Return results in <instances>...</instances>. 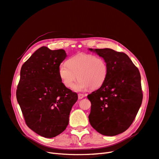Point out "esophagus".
<instances>
[{
  "mask_svg": "<svg viewBox=\"0 0 159 159\" xmlns=\"http://www.w3.org/2000/svg\"><path fill=\"white\" fill-rule=\"evenodd\" d=\"M84 97H85V95L84 94H81V93L78 94V98L79 99H82Z\"/></svg>",
  "mask_w": 159,
  "mask_h": 159,
  "instance_id": "1",
  "label": "esophagus"
}]
</instances>
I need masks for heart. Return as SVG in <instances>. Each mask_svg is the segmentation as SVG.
<instances>
[{
	"mask_svg": "<svg viewBox=\"0 0 159 159\" xmlns=\"http://www.w3.org/2000/svg\"><path fill=\"white\" fill-rule=\"evenodd\" d=\"M108 68L103 58L84 53L72 57L67 63H62L59 67V77L66 87H72L78 77V82L73 86L76 91L100 87L106 80Z\"/></svg>",
	"mask_w": 159,
	"mask_h": 159,
	"instance_id": "obj_1",
	"label": "heart"
}]
</instances>
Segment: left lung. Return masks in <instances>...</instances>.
Here are the masks:
<instances>
[{
	"mask_svg": "<svg viewBox=\"0 0 159 159\" xmlns=\"http://www.w3.org/2000/svg\"><path fill=\"white\" fill-rule=\"evenodd\" d=\"M89 50L103 57L108 74L104 84L87 95L91 103L89 120L100 134L116 136L130 127L141 106L140 73L123 52L109 48Z\"/></svg>",
	"mask_w": 159,
	"mask_h": 159,
	"instance_id": "8db88e82",
	"label": "left lung"
}]
</instances>
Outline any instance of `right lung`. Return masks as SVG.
<instances>
[{
    "instance_id": "obj_1",
    "label": "right lung",
    "mask_w": 159,
    "mask_h": 159,
    "mask_svg": "<svg viewBox=\"0 0 159 159\" xmlns=\"http://www.w3.org/2000/svg\"><path fill=\"white\" fill-rule=\"evenodd\" d=\"M66 57L64 49L43 46L22 65L16 97L25 123L36 134L51 138L68 125L78 94L62 84L59 67Z\"/></svg>"
}]
</instances>
